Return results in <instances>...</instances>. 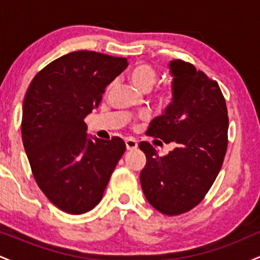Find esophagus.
I'll return each instance as SVG.
<instances>
[{"label":"esophagus","mask_w":260,"mask_h":260,"mask_svg":"<svg viewBox=\"0 0 260 260\" xmlns=\"http://www.w3.org/2000/svg\"><path fill=\"white\" fill-rule=\"evenodd\" d=\"M137 147H138V143H137L136 139H132V138L126 139L127 150H134V149H137Z\"/></svg>","instance_id":"obj_1"}]
</instances>
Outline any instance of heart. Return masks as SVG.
I'll use <instances>...</instances> for the list:
<instances>
[{
    "label": "heart",
    "mask_w": 260,
    "mask_h": 260,
    "mask_svg": "<svg viewBox=\"0 0 260 260\" xmlns=\"http://www.w3.org/2000/svg\"><path fill=\"white\" fill-rule=\"evenodd\" d=\"M157 70L153 64L148 62H139L133 66L132 70L128 73V80L131 82L134 88L140 92H148L153 88L157 80ZM107 89H110V86ZM176 89L172 85H165L159 89L155 94L156 99L160 101L162 105H170L176 99Z\"/></svg>",
    "instance_id": "heart-1"
}]
</instances>
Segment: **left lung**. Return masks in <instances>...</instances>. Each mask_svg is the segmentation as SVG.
<instances>
[{
	"mask_svg": "<svg viewBox=\"0 0 260 260\" xmlns=\"http://www.w3.org/2000/svg\"><path fill=\"white\" fill-rule=\"evenodd\" d=\"M176 99L154 118L148 136L176 148L160 156L150 143H139L147 164L140 172L145 198L165 215L187 213L203 201L219 175L228 150L226 101L215 80L182 59L170 62Z\"/></svg>",
	"mask_w": 260,
	"mask_h": 260,
	"instance_id": "left-lung-1",
	"label": "left lung"
}]
</instances>
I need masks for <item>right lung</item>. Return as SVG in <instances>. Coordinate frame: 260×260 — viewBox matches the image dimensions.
<instances>
[{"instance_id": "1", "label": "right lung", "mask_w": 260, "mask_h": 260, "mask_svg": "<svg viewBox=\"0 0 260 260\" xmlns=\"http://www.w3.org/2000/svg\"><path fill=\"white\" fill-rule=\"evenodd\" d=\"M127 66L123 57L74 51L44 67L26 90L23 145L39 188L64 213L96 207L126 151L118 137L89 138L84 118Z\"/></svg>"}]
</instances>
